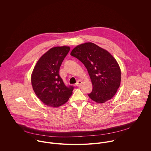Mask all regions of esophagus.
Returning <instances> with one entry per match:
<instances>
[{
  "label": "esophagus",
  "mask_w": 151,
  "mask_h": 151,
  "mask_svg": "<svg viewBox=\"0 0 151 151\" xmlns=\"http://www.w3.org/2000/svg\"><path fill=\"white\" fill-rule=\"evenodd\" d=\"M82 83H83L82 81H81V80H78V81L77 82V83H76V86H81V84H82Z\"/></svg>",
  "instance_id": "1"
}]
</instances>
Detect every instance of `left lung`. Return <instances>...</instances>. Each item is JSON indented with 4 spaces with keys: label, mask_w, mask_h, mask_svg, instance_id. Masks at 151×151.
Returning a JSON list of instances; mask_svg holds the SVG:
<instances>
[{
    "label": "left lung",
    "mask_w": 151,
    "mask_h": 151,
    "mask_svg": "<svg viewBox=\"0 0 151 151\" xmlns=\"http://www.w3.org/2000/svg\"><path fill=\"white\" fill-rule=\"evenodd\" d=\"M70 55L86 67L92 84L88 94L93 101L102 104L116 94L121 81V70L113 56L95 43L86 42L77 46Z\"/></svg>",
    "instance_id": "8db88e82"
}]
</instances>
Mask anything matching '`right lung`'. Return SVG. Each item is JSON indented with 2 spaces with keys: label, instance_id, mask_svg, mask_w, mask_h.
I'll list each match as a JSON object with an SVG mask.
<instances>
[{
  "label": "right lung",
  "instance_id": "obj_1",
  "mask_svg": "<svg viewBox=\"0 0 151 151\" xmlns=\"http://www.w3.org/2000/svg\"><path fill=\"white\" fill-rule=\"evenodd\" d=\"M68 46L50 49L40 58L31 74V84L38 98L46 105L57 108L67 102L74 87L67 86L59 69L70 51Z\"/></svg>",
  "mask_w": 151,
  "mask_h": 151
}]
</instances>
